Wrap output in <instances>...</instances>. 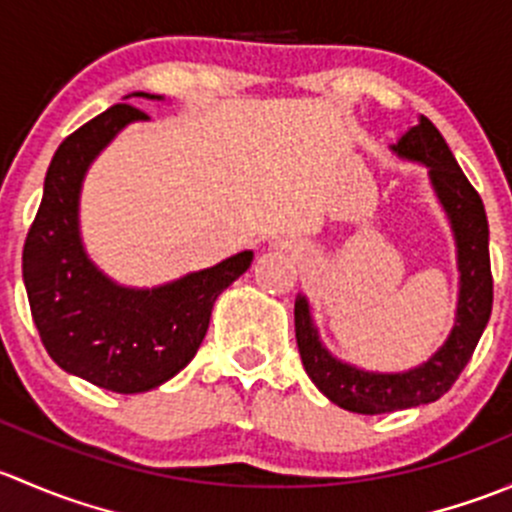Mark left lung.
<instances>
[{
    "instance_id": "1",
    "label": "left lung",
    "mask_w": 512,
    "mask_h": 512,
    "mask_svg": "<svg viewBox=\"0 0 512 512\" xmlns=\"http://www.w3.org/2000/svg\"><path fill=\"white\" fill-rule=\"evenodd\" d=\"M394 151L428 165L438 200L451 218L461 270V294L451 337L426 364L416 369L404 374H371L334 359L319 342L307 299L297 297L294 302V334L307 376L329 401L354 414L369 416L441 399L471 361L493 309L488 218L478 190L468 183L448 143L426 116H421V121L401 136Z\"/></svg>"
}]
</instances>
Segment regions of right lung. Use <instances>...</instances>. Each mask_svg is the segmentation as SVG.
Returning a JSON list of instances; mask_svg holds the SVG:
<instances>
[{
	"mask_svg": "<svg viewBox=\"0 0 512 512\" xmlns=\"http://www.w3.org/2000/svg\"><path fill=\"white\" fill-rule=\"evenodd\" d=\"M146 118L141 108L116 103L64 138L46 170L44 198L22 252L24 287L44 349L64 371L116 394L156 389L185 369L203 344L218 294L252 262L245 250L170 285L126 289L86 257L79 237L86 168L126 123Z\"/></svg>",
	"mask_w": 512,
	"mask_h": 512,
	"instance_id": "right-lung-1",
	"label": "right lung"
}]
</instances>
